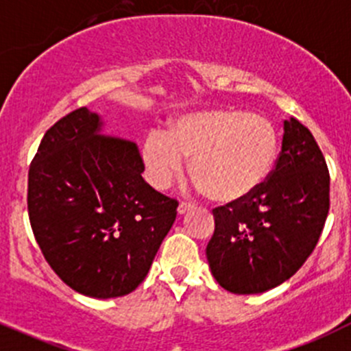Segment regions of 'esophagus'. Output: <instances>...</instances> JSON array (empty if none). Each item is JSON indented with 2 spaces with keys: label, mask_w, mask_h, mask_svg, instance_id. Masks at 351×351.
<instances>
[{
  "label": "esophagus",
  "mask_w": 351,
  "mask_h": 351,
  "mask_svg": "<svg viewBox=\"0 0 351 351\" xmlns=\"http://www.w3.org/2000/svg\"><path fill=\"white\" fill-rule=\"evenodd\" d=\"M192 207H193V204H190V202H180V206H178V214H180V216H182V214L189 213V210L192 209Z\"/></svg>",
  "instance_id": "1"
}]
</instances>
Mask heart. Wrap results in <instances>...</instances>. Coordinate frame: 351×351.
Returning a JSON list of instances; mask_svg holds the SVG:
<instances>
[{
    "label": "heart",
    "mask_w": 351,
    "mask_h": 351,
    "mask_svg": "<svg viewBox=\"0 0 351 351\" xmlns=\"http://www.w3.org/2000/svg\"><path fill=\"white\" fill-rule=\"evenodd\" d=\"M278 132L267 118L231 108L182 114L166 134L151 132L141 147L152 186L165 190L190 158L197 186L217 204H234L257 192L278 158Z\"/></svg>",
    "instance_id": "heart-1"
}]
</instances>
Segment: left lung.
I'll return each instance as SVG.
<instances>
[{
  "label": "left lung",
  "instance_id": "1",
  "mask_svg": "<svg viewBox=\"0 0 351 351\" xmlns=\"http://www.w3.org/2000/svg\"><path fill=\"white\" fill-rule=\"evenodd\" d=\"M329 213V171L307 127L285 121L283 144L269 178L255 193L216 207L206 248L224 290L254 295L290 280L314 252Z\"/></svg>",
  "mask_w": 351,
  "mask_h": 351
}]
</instances>
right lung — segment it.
Here are the masks:
<instances>
[{
    "label": "right lung",
    "instance_id": "1",
    "mask_svg": "<svg viewBox=\"0 0 351 351\" xmlns=\"http://www.w3.org/2000/svg\"><path fill=\"white\" fill-rule=\"evenodd\" d=\"M78 108L44 134L29 169V219L51 269L94 298L132 293L176 219L178 200L142 178L134 142L101 135Z\"/></svg>",
    "mask_w": 351,
    "mask_h": 351
}]
</instances>
